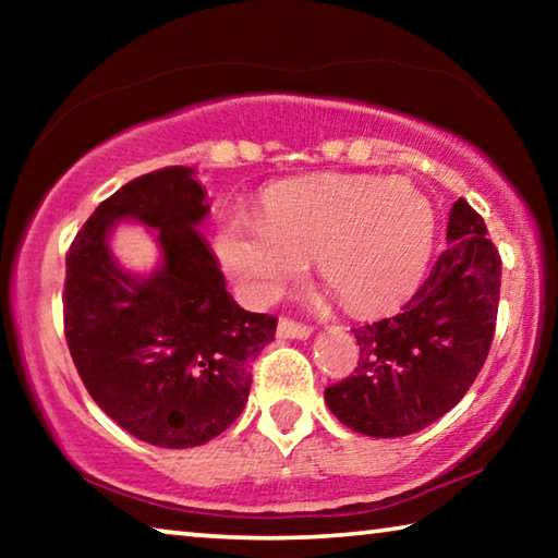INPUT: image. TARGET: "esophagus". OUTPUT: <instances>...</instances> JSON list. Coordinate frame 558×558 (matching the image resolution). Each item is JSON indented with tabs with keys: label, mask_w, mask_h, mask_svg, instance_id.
Segmentation results:
<instances>
[{
	"label": "esophagus",
	"mask_w": 558,
	"mask_h": 558,
	"mask_svg": "<svg viewBox=\"0 0 558 558\" xmlns=\"http://www.w3.org/2000/svg\"><path fill=\"white\" fill-rule=\"evenodd\" d=\"M310 335H313V327L300 325L290 317H280V323H278V337L280 339H307Z\"/></svg>",
	"instance_id": "esophagus-1"
}]
</instances>
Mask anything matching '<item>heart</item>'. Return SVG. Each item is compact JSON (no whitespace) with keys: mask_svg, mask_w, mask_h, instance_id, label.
<instances>
[{"mask_svg":"<svg viewBox=\"0 0 558 558\" xmlns=\"http://www.w3.org/2000/svg\"><path fill=\"white\" fill-rule=\"evenodd\" d=\"M436 216L399 179L325 174L268 192L263 221L231 216L214 248L245 298L272 300L315 256L317 272L354 313H381L426 276Z\"/></svg>","mask_w":558,"mask_h":558,"instance_id":"heart-1","label":"heart"}]
</instances>
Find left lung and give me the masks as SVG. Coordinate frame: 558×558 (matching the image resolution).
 I'll list each match as a JSON object with an SVG mask.
<instances>
[{
  "label": "left lung",
  "mask_w": 558,
  "mask_h": 558,
  "mask_svg": "<svg viewBox=\"0 0 558 558\" xmlns=\"http://www.w3.org/2000/svg\"><path fill=\"white\" fill-rule=\"evenodd\" d=\"M448 248L399 315L352 329L359 362L325 389L347 428L401 438L446 415L477 379L493 344L502 260L465 199L448 219Z\"/></svg>",
  "instance_id": "obj_1"
}]
</instances>
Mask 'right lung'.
I'll list each match as a JSON object with an SVG mask.
<instances>
[{"label":"right lung","mask_w":558,"mask_h":558,"mask_svg":"<svg viewBox=\"0 0 558 558\" xmlns=\"http://www.w3.org/2000/svg\"><path fill=\"white\" fill-rule=\"evenodd\" d=\"M194 169L165 167L108 196L65 253L63 332L75 369L120 428L159 448L204 446L239 418L251 362L278 317L245 313L226 292L199 233L209 206ZM122 218L156 229L163 266L140 279L111 258Z\"/></svg>","instance_id":"add662e5"}]
</instances>
